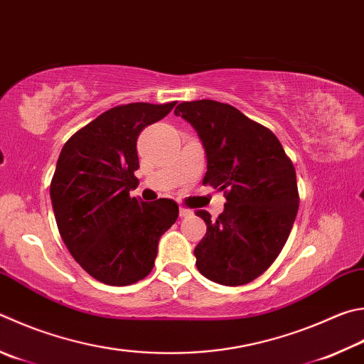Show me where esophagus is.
<instances>
[{
	"label": "esophagus",
	"instance_id": "obj_1",
	"mask_svg": "<svg viewBox=\"0 0 364 364\" xmlns=\"http://www.w3.org/2000/svg\"><path fill=\"white\" fill-rule=\"evenodd\" d=\"M194 213H193V211H191V210H188V208H180V218H191V216H193Z\"/></svg>",
	"mask_w": 364,
	"mask_h": 364
}]
</instances>
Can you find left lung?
<instances>
[{"instance_id":"obj_1","label":"left lung","mask_w":364,"mask_h":364,"mask_svg":"<svg viewBox=\"0 0 364 364\" xmlns=\"http://www.w3.org/2000/svg\"><path fill=\"white\" fill-rule=\"evenodd\" d=\"M175 116L200 138L207 157L203 184L226 196L216 221L197 211L207 234L194 250L196 266L220 285H245L266 272L291 232L299 207L293 164L272 132L230 105L183 102Z\"/></svg>"}]
</instances>
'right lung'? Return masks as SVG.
<instances>
[{"mask_svg":"<svg viewBox=\"0 0 364 364\" xmlns=\"http://www.w3.org/2000/svg\"><path fill=\"white\" fill-rule=\"evenodd\" d=\"M176 102L116 107L77 130L65 143L50 183V200L71 256L95 280L132 285L154 267L157 245L178 218L170 199L141 202L138 135L167 116Z\"/></svg>","mask_w":364,"mask_h":364,"instance_id":"add662e5","label":"right lung"}]
</instances>
